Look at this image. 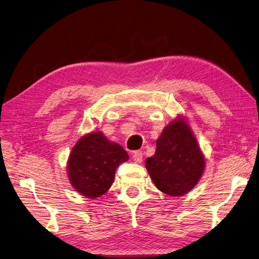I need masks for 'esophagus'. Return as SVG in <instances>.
<instances>
[{"label": "esophagus", "mask_w": 259, "mask_h": 259, "mask_svg": "<svg viewBox=\"0 0 259 259\" xmlns=\"http://www.w3.org/2000/svg\"><path fill=\"white\" fill-rule=\"evenodd\" d=\"M132 158L137 162V163H141L143 161V156H142V152L141 151H135L134 154H132Z\"/></svg>", "instance_id": "obj_1"}]
</instances>
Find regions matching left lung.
<instances>
[{
	"label": "left lung",
	"instance_id": "left-lung-1",
	"mask_svg": "<svg viewBox=\"0 0 259 259\" xmlns=\"http://www.w3.org/2000/svg\"><path fill=\"white\" fill-rule=\"evenodd\" d=\"M145 167L164 194L182 196L195 187L203 173L204 158L193 132L182 119L165 127Z\"/></svg>",
	"mask_w": 259,
	"mask_h": 259
}]
</instances>
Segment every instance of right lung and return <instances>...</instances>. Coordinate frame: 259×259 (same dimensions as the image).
<instances>
[{
	"mask_svg": "<svg viewBox=\"0 0 259 259\" xmlns=\"http://www.w3.org/2000/svg\"><path fill=\"white\" fill-rule=\"evenodd\" d=\"M128 160L122 147L108 141L102 132H93L79 139L71 152L70 182L83 196L97 198L110 188L117 167Z\"/></svg>",
	"mask_w": 259,
	"mask_h": 259,
	"instance_id": "obj_1",
	"label": "right lung"
}]
</instances>
